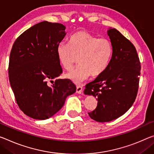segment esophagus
<instances>
[{"label": "esophagus", "instance_id": "obj_1", "mask_svg": "<svg viewBox=\"0 0 154 154\" xmlns=\"http://www.w3.org/2000/svg\"><path fill=\"white\" fill-rule=\"evenodd\" d=\"M82 90H83V88L81 86H77V89H76L77 93L82 94Z\"/></svg>", "mask_w": 154, "mask_h": 154}]
</instances>
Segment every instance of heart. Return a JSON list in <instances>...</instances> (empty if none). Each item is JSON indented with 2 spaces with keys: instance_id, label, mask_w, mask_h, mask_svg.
I'll use <instances>...</instances> for the list:
<instances>
[{
  "instance_id": "1",
  "label": "heart",
  "mask_w": 154,
  "mask_h": 154,
  "mask_svg": "<svg viewBox=\"0 0 154 154\" xmlns=\"http://www.w3.org/2000/svg\"><path fill=\"white\" fill-rule=\"evenodd\" d=\"M112 55L111 42L106 38H99L86 31L73 33L68 45L60 43L57 48V55L60 65L70 71L77 62L79 66L66 75L76 84L87 79L90 75H101L110 62Z\"/></svg>"
}]
</instances>
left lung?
Masks as SVG:
<instances>
[{
  "instance_id": "8db88e82",
  "label": "left lung",
  "mask_w": 154,
  "mask_h": 154,
  "mask_svg": "<svg viewBox=\"0 0 154 154\" xmlns=\"http://www.w3.org/2000/svg\"><path fill=\"white\" fill-rule=\"evenodd\" d=\"M108 35L112 46L110 62L106 70L86 86L84 94L97 97V108L88 112L97 122H109L123 115L137 96L140 62L135 46L116 29Z\"/></svg>"
}]
</instances>
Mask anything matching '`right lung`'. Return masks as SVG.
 <instances>
[{
    "mask_svg": "<svg viewBox=\"0 0 154 154\" xmlns=\"http://www.w3.org/2000/svg\"><path fill=\"white\" fill-rule=\"evenodd\" d=\"M65 29L62 24L41 22L22 33L12 46L9 82L19 108L34 119L54 115L76 91L70 79H56L62 72L57 48L65 37ZM48 81L53 83L51 87Z\"/></svg>",
    "mask_w": 154,
    "mask_h": 154,
    "instance_id": "obj_1",
    "label": "right lung"
}]
</instances>
